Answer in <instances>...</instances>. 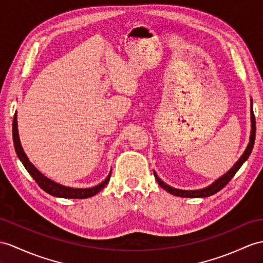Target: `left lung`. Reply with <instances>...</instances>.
<instances>
[{
    "instance_id": "obj_1",
    "label": "left lung",
    "mask_w": 263,
    "mask_h": 263,
    "mask_svg": "<svg viewBox=\"0 0 263 263\" xmlns=\"http://www.w3.org/2000/svg\"><path fill=\"white\" fill-rule=\"evenodd\" d=\"M253 101L251 98V105H250V114H251V133H250V139H249V144L247 146V148L245 151V153L242 154V156L238 159L232 168H230L226 174L222 175L221 177L215 180L212 184H210L209 186L203 187L200 190H180V189H175L170 186L168 184H166L165 182H163L161 178L158 177V175L156 174V172H154V176H155L156 181L158 183L159 186L162 189H164L165 191H167L168 193L180 196V197H208L213 195L217 192L221 191L226 185L231 181V178L235 175V173L240 170L241 166L243 165L247 159L249 158L250 154H251L252 149H253V145H254V139H255V118H254V114H253Z\"/></svg>"
}]
</instances>
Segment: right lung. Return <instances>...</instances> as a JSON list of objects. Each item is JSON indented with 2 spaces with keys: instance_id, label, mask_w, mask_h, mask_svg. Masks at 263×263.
<instances>
[{
  "instance_id": "obj_1",
  "label": "right lung",
  "mask_w": 263,
  "mask_h": 263,
  "mask_svg": "<svg viewBox=\"0 0 263 263\" xmlns=\"http://www.w3.org/2000/svg\"><path fill=\"white\" fill-rule=\"evenodd\" d=\"M13 143H14V148L16 152V155L20 159L23 166L29 172V174L33 177V180L37 183V185L44 191L47 192L48 194L55 196V197H62V198H88L96 195L104 189L110 180L111 171L108 176L105 178L104 181L99 183L98 185L92 187H87V189H77V187H69L65 186V185H61L57 183L52 180H50L47 176H44L42 173L37 170L35 166L32 164L27 156V154L24 153L23 147L20 142V137H18V129H17V116L16 112L13 118Z\"/></svg>"
}]
</instances>
